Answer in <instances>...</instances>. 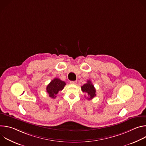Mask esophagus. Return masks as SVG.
Wrapping results in <instances>:
<instances>
[{
  "mask_svg": "<svg viewBox=\"0 0 146 146\" xmlns=\"http://www.w3.org/2000/svg\"><path fill=\"white\" fill-rule=\"evenodd\" d=\"M70 83L71 84H76L77 83V81H70Z\"/></svg>",
  "mask_w": 146,
  "mask_h": 146,
  "instance_id": "esophagus-1",
  "label": "esophagus"
}]
</instances>
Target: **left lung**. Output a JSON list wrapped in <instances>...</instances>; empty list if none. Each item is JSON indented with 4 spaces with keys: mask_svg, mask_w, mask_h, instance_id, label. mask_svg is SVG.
Wrapping results in <instances>:
<instances>
[{
    "mask_svg": "<svg viewBox=\"0 0 146 146\" xmlns=\"http://www.w3.org/2000/svg\"><path fill=\"white\" fill-rule=\"evenodd\" d=\"M81 90L83 92H86L88 94V95L90 96V98H87L88 100L93 99L96 96V90L94 86V85L92 84L91 81L88 80L87 81V82L86 84H84L82 86H81Z\"/></svg>",
    "mask_w": 146,
    "mask_h": 146,
    "instance_id": "left-lung-1",
    "label": "left lung"
}]
</instances>
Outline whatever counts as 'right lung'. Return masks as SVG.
<instances>
[{
  "label": "right lung",
  "instance_id": "right-lung-1",
  "mask_svg": "<svg viewBox=\"0 0 146 146\" xmlns=\"http://www.w3.org/2000/svg\"><path fill=\"white\" fill-rule=\"evenodd\" d=\"M66 85L65 81L60 80L58 78L53 79L47 86L46 90L49 96L51 98H55L58 92L64 89Z\"/></svg>",
  "mask_w": 146,
  "mask_h": 146
}]
</instances>
